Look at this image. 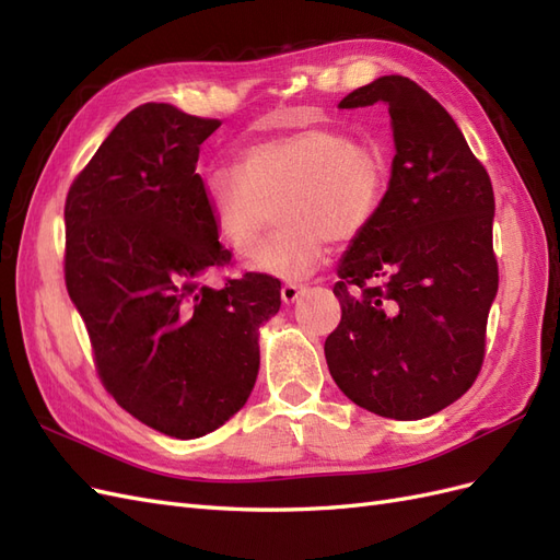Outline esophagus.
I'll return each instance as SVG.
<instances>
[{
	"instance_id": "esophagus-1",
	"label": "esophagus",
	"mask_w": 560,
	"mask_h": 560,
	"mask_svg": "<svg viewBox=\"0 0 560 560\" xmlns=\"http://www.w3.org/2000/svg\"><path fill=\"white\" fill-rule=\"evenodd\" d=\"M303 291H305L303 283H285V285H281V300L285 305H293Z\"/></svg>"
}]
</instances>
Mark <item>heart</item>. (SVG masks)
I'll use <instances>...</instances> for the list:
<instances>
[{
	"label": "heart",
	"instance_id": "heart-1",
	"mask_svg": "<svg viewBox=\"0 0 560 560\" xmlns=\"http://www.w3.org/2000/svg\"><path fill=\"white\" fill-rule=\"evenodd\" d=\"M385 177L378 149L338 127H310L255 143L241 153L238 170H212L206 194L222 238L243 257L255 253L279 205L284 229L257 252L253 267L298 281L317 269L326 238L348 243L364 232L378 212Z\"/></svg>",
	"mask_w": 560,
	"mask_h": 560
}]
</instances>
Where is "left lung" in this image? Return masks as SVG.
Instances as JSON below:
<instances>
[{"label": "left lung", "instance_id": "1", "mask_svg": "<svg viewBox=\"0 0 560 560\" xmlns=\"http://www.w3.org/2000/svg\"><path fill=\"white\" fill-rule=\"evenodd\" d=\"M385 104L395 158L378 212L340 257L342 317L326 364L354 405L419 421L462 397L485 357L497 298L490 175L417 82L383 75L338 108Z\"/></svg>", "mask_w": 560, "mask_h": 560}]
</instances>
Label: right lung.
Wrapping results in <instances>:
<instances>
[{
	"label": "right lung",
	"mask_w": 560,
	"mask_h": 560,
	"mask_svg": "<svg viewBox=\"0 0 560 560\" xmlns=\"http://www.w3.org/2000/svg\"><path fill=\"white\" fill-rule=\"evenodd\" d=\"M222 122L143 104L113 127L66 198V285L88 326L98 376L153 430L194 440L246 405L260 328L281 307L275 277L232 262L196 172Z\"/></svg>",
	"instance_id": "1"
}]
</instances>
